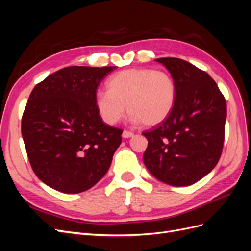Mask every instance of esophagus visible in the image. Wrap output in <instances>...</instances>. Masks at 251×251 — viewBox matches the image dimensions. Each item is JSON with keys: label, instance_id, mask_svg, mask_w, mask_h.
Listing matches in <instances>:
<instances>
[{"label": "esophagus", "instance_id": "1", "mask_svg": "<svg viewBox=\"0 0 251 251\" xmlns=\"http://www.w3.org/2000/svg\"><path fill=\"white\" fill-rule=\"evenodd\" d=\"M133 136H134V133H133V132L126 131V130H125V131L123 132V137H124V138H130V137H133Z\"/></svg>", "mask_w": 251, "mask_h": 251}]
</instances>
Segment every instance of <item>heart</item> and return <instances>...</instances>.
Listing matches in <instances>:
<instances>
[{
	"mask_svg": "<svg viewBox=\"0 0 251 251\" xmlns=\"http://www.w3.org/2000/svg\"><path fill=\"white\" fill-rule=\"evenodd\" d=\"M107 91L95 96V107L101 118L115 125L126 111L135 124L153 126L170 116L176 102V83L166 71L130 68L108 79Z\"/></svg>",
	"mask_w": 251,
	"mask_h": 251,
	"instance_id": "b5f03b06",
	"label": "heart"
}]
</instances>
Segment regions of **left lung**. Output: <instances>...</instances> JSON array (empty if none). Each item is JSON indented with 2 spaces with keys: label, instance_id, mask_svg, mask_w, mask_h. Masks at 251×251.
Wrapping results in <instances>:
<instances>
[{
  "label": "left lung",
  "instance_id": "left-lung-1",
  "mask_svg": "<svg viewBox=\"0 0 251 251\" xmlns=\"http://www.w3.org/2000/svg\"><path fill=\"white\" fill-rule=\"evenodd\" d=\"M176 83L170 116L143 136L149 140L143 162L159 181L187 186L214 170L222 154L226 101L216 81L186 60L161 57Z\"/></svg>",
  "mask_w": 251,
  "mask_h": 251
}]
</instances>
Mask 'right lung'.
<instances>
[{
	"label": "right lung",
	"instance_id": "obj_1",
	"mask_svg": "<svg viewBox=\"0 0 251 251\" xmlns=\"http://www.w3.org/2000/svg\"><path fill=\"white\" fill-rule=\"evenodd\" d=\"M115 67L72 66L34 87L22 117V136L34 174L55 191H88L108 172L123 130L103 123L96 90Z\"/></svg>",
	"mask_w": 251,
	"mask_h": 251
}]
</instances>
